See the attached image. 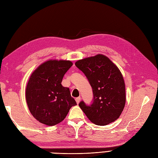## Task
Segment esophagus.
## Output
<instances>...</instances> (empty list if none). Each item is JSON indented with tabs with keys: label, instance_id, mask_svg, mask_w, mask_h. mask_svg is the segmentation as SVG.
Here are the masks:
<instances>
[{
	"label": "esophagus",
	"instance_id": "obj_1",
	"mask_svg": "<svg viewBox=\"0 0 158 158\" xmlns=\"http://www.w3.org/2000/svg\"><path fill=\"white\" fill-rule=\"evenodd\" d=\"M80 99H81V98H80V97H78V98H76V103H77V104H78V103H80Z\"/></svg>",
	"mask_w": 158,
	"mask_h": 158
}]
</instances>
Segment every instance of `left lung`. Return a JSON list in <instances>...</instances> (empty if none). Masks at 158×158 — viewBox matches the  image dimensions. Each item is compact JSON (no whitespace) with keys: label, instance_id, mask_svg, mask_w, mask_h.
I'll list each match as a JSON object with an SVG mask.
<instances>
[{"label":"left lung","instance_id":"left-lung-1","mask_svg":"<svg viewBox=\"0 0 158 158\" xmlns=\"http://www.w3.org/2000/svg\"><path fill=\"white\" fill-rule=\"evenodd\" d=\"M75 65L87 77L94 94L93 103L88 106L81 102V109L97 125L116 121L126 103L125 84L120 70L102 54L78 60Z\"/></svg>","mask_w":158,"mask_h":158}]
</instances>
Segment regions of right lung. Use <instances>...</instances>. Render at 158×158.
I'll list each match as a JSON object with an SVG mask.
<instances>
[{"label": "right lung", "instance_id": "obj_1", "mask_svg": "<svg viewBox=\"0 0 158 158\" xmlns=\"http://www.w3.org/2000/svg\"><path fill=\"white\" fill-rule=\"evenodd\" d=\"M70 60H49L33 72L26 88V99L31 114L47 126L63 121L70 109L76 106L70 89L62 85L63 76L73 66Z\"/></svg>", "mask_w": 158, "mask_h": 158}]
</instances>
